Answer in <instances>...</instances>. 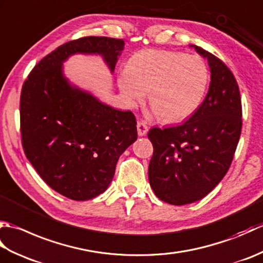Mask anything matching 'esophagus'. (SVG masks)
<instances>
[{"mask_svg":"<svg viewBox=\"0 0 263 263\" xmlns=\"http://www.w3.org/2000/svg\"><path fill=\"white\" fill-rule=\"evenodd\" d=\"M137 128H138V135L140 136V137L147 135L148 125H147V123L144 122V121H139L138 124H137Z\"/></svg>","mask_w":263,"mask_h":263,"instance_id":"obj_1","label":"esophagus"}]
</instances>
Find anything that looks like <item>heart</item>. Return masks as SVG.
Returning a JSON list of instances; mask_svg holds the SVG:
<instances>
[{
  "mask_svg": "<svg viewBox=\"0 0 263 263\" xmlns=\"http://www.w3.org/2000/svg\"><path fill=\"white\" fill-rule=\"evenodd\" d=\"M123 102L135 107L149 91V103L160 119L186 120L202 103L209 69L198 55L143 49L128 60L117 78Z\"/></svg>",
  "mask_w": 263,
  "mask_h": 263,
  "instance_id": "heart-1",
  "label": "heart"
}]
</instances>
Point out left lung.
Instances as JSON below:
<instances>
[{
	"instance_id": "left-lung-1",
	"label": "left lung",
	"mask_w": 263,
	"mask_h": 263,
	"mask_svg": "<svg viewBox=\"0 0 263 263\" xmlns=\"http://www.w3.org/2000/svg\"><path fill=\"white\" fill-rule=\"evenodd\" d=\"M210 66L209 91L183 124L153 127L148 176L164 202L183 205L204 198L230 170L242 130L241 95L235 77L214 54L194 46Z\"/></svg>"
}]
</instances>
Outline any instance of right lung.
Instances as JSON below:
<instances>
[{"mask_svg":"<svg viewBox=\"0 0 263 263\" xmlns=\"http://www.w3.org/2000/svg\"><path fill=\"white\" fill-rule=\"evenodd\" d=\"M124 41L82 37L59 46L35 65L20 96V131L26 157L48 186L85 201L103 193L116 163L137 140L131 110L102 104L70 86L62 63L76 53L100 54L113 72Z\"/></svg>","mask_w":263,"mask_h":263,"instance_id":"add662e5","label":"right lung"}]
</instances>
